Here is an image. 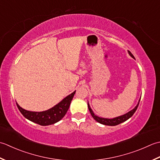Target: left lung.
Masks as SVG:
<instances>
[{
	"instance_id": "8db88e82",
	"label": "left lung",
	"mask_w": 160,
	"mask_h": 160,
	"mask_svg": "<svg viewBox=\"0 0 160 160\" xmlns=\"http://www.w3.org/2000/svg\"><path fill=\"white\" fill-rule=\"evenodd\" d=\"M128 52L130 54V57H131L133 58H135L134 56H133L132 54L130 52L129 50L128 51ZM139 102H140V99L139 100V102L138 103V105H137L132 110H130V111H129L128 112L124 114V115L115 117V118H113V119L102 118V117H99L98 116H97V115H94V113L93 112L92 110L90 108V106L89 105L88 102V109H89V111L91 114V115H92V117H93L94 119L96 120L97 122L102 123V124H103V125H106V126H117V125L119 124V123L126 122V120H128L129 118H130V117H131L133 115V114L135 112L137 108H138Z\"/></svg>"
}]
</instances>
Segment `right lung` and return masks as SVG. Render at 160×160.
I'll return each mask as SVG.
<instances>
[{"label": "right lung", "mask_w": 160, "mask_h": 160, "mask_svg": "<svg viewBox=\"0 0 160 160\" xmlns=\"http://www.w3.org/2000/svg\"><path fill=\"white\" fill-rule=\"evenodd\" d=\"M76 90L57 104L56 106L48 110L42 112H32L26 110L16 103V105L21 114L26 119L41 126H48L58 122L66 115L69 109L70 103L72 100Z\"/></svg>", "instance_id": "1"}]
</instances>
